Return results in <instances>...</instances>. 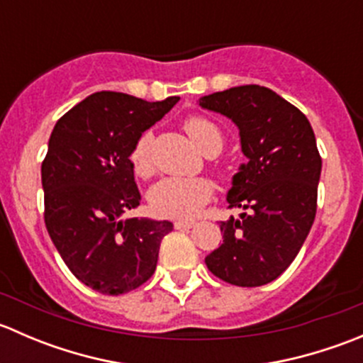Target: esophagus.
Masks as SVG:
<instances>
[{"instance_id": "1", "label": "esophagus", "mask_w": 363, "mask_h": 363, "mask_svg": "<svg viewBox=\"0 0 363 363\" xmlns=\"http://www.w3.org/2000/svg\"><path fill=\"white\" fill-rule=\"evenodd\" d=\"M174 226H175V230H189L195 226V223L193 221H175Z\"/></svg>"}]
</instances>
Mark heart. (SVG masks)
Returning <instances> with one entry per match:
<instances>
[{
  "label": "heart",
  "instance_id": "b5f03b06",
  "mask_svg": "<svg viewBox=\"0 0 363 363\" xmlns=\"http://www.w3.org/2000/svg\"><path fill=\"white\" fill-rule=\"evenodd\" d=\"M184 130L200 152H216L223 147L221 130L207 117L193 116L186 119ZM130 163L135 175L151 177L155 172L152 161V133L144 131L135 140L130 151ZM212 184L202 177H164L149 189V203L158 216L172 219H191L211 200Z\"/></svg>",
  "mask_w": 363,
  "mask_h": 363
}]
</instances>
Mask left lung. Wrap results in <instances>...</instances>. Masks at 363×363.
Wrapping results in <instances>:
<instances>
[{"instance_id": "obj_1", "label": "left lung", "mask_w": 363, "mask_h": 363, "mask_svg": "<svg viewBox=\"0 0 363 363\" xmlns=\"http://www.w3.org/2000/svg\"><path fill=\"white\" fill-rule=\"evenodd\" d=\"M239 128L246 164L233 175L228 207L239 219L219 223L223 244L205 258L216 277L255 288L277 279L298 255L314 223L321 156L311 123L263 86H239L200 98Z\"/></svg>"}]
</instances>
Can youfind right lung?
<instances>
[{"mask_svg": "<svg viewBox=\"0 0 363 363\" xmlns=\"http://www.w3.org/2000/svg\"><path fill=\"white\" fill-rule=\"evenodd\" d=\"M179 96L145 101L100 91L54 126L42 163L45 226L73 276L104 295H121L155 274L170 221L123 219L140 205L130 151Z\"/></svg>", "mask_w": 363, "mask_h": 363, "instance_id": "right-lung-1", "label": "right lung"}]
</instances>
